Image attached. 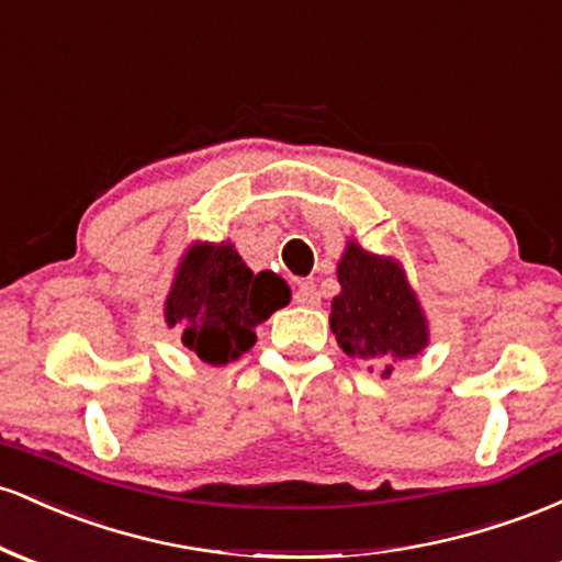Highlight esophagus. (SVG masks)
Returning <instances> with one entry per match:
<instances>
[{
    "instance_id": "1",
    "label": "esophagus",
    "mask_w": 562,
    "mask_h": 562,
    "mask_svg": "<svg viewBox=\"0 0 562 562\" xmlns=\"http://www.w3.org/2000/svg\"><path fill=\"white\" fill-rule=\"evenodd\" d=\"M293 299H295V303H299V306H308V308H317L322 303V295H319V290H317V285H314V282H301Z\"/></svg>"
}]
</instances>
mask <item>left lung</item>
Returning <instances> with one entry per match:
<instances>
[{
	"label": "left lung",
	"mask_w": 562,
	"mask_h": 562,
	"mask_svg": "<svg viewBox=\"0 0 562 562\" xmlns=\"http://www.w3.org/2000/svg\"><path fill=\"white\" fill-rule=\"evenodd\" d=\"M338 282L330 327L348 357L380 367L389 378L393 362L417 357L428 346V322L402 263L367 254L362 245L348 240Z\"/></svg>",
	"instance_id": "left-lung-1"
}]
</instances>
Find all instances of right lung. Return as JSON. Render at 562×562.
I'll return each mask as SVG.
<instances>
[{
  "label": "right lung",
  "mask_w": 562,
  "mask_h": 562,
  "mask_svg": "<svg viewBox=\"0 0 562 562\" xmlns=\"http://www.w3.org/2000/svg\"><path fill=\"white\" fill-rule=\"evenodd\" d=\"M290 288L274 272L254 274L232 243H195L166 299V322L205 364H227L256 344V325L288 306Z\"/></svg>",
  "instance_id": "right-lung-1"
}]
</instances>
